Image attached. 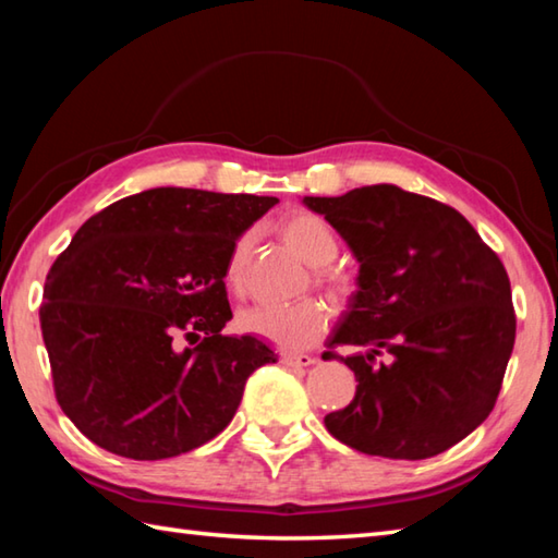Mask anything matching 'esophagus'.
Instances as JSON below:
<instances>
[{"mask_svg": "<svg viewBox=\"0 0 558 558\" xmlns=\"http://www.w3.org/2000/svg\"><path fill=\"white\" fill-rule=\"evenodd\" d=\"M280 362L286 366H313L317 359L313 354H305V352H286V354H280Z\"/></svg>", "mask_w": 558, "mask_h": 558, "instance_id": "esophagus-1", "label": "esophagus"}]
</instances>
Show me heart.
I'll list each match as a JSON object with an SVG mask.
<instances>
[{"mask_svg": "<svg viewBox=\"0 0 558 558\" xmlns=\"http://www.w3.org/2000/svg\"><path fill=\"white\" fill-rule=\"evenodd\" d=\"M278 231L282 235V241L313 268H325L327 263L337 256V235L329 229V223L323 216L310 211H292L288 216H282ZM251 248L253 239L248 233H243L233 241L229 258H226L223 282L233 295H243L245 290V270H248ZM317 282L332 298H344L349 292L347 278L332 270L319 272ZM325 325L327 313L315 300H300L295 305H256L243 310L239 315L241 332L263 337L268 339V342L286 349H300L313 344L315 339L325 332Z\"/></svg>", "mask_w": 558, "mask_h": 558, "instance_id": "obj_1", "label": "heart"}]
</instances>
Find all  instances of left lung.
<instances>
[{
	"label": "left lung",
	"instance_id": "8db88e82",
	"mask_svg": "<svg viewBox=\"0 0 558 558\" xmlns=\"http://www.w3.org/2000/svg\"><path fill=\"white\" fill-rule=\"evenodd\" d=\"M302 204L325 216L359 263L356 292L327 344L366 352L344 359L356 393L325 415L327 430L393 460L452 448L495 409L512 356L517 319L502 260L452 206L393 184ZM379 353L392 362L374 365Z\"/></svg>",
	"mask_w": 558,
	"mask_h": 558
}]
</instances>
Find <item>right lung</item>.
Wrapping results in <instances>:
<instances>
[{"mask_svg":"<svg viewBox=\"0 0 558 558\" xmlns=\"http://www.w3.org/2000/svg\"><path fill=\"white\" fill-rule=\"evenodd\" d=\"M276 204L159 186L75 231L46 276L39 319L56 399L83 436L162 460L229 426L248 376L278 354L258 337L221 335L233 317L223 266Z\"/></svg>","mask_w":558,"mask_h":558,"instance_id":"obj_1","label":"right lung"}]
</instances>
